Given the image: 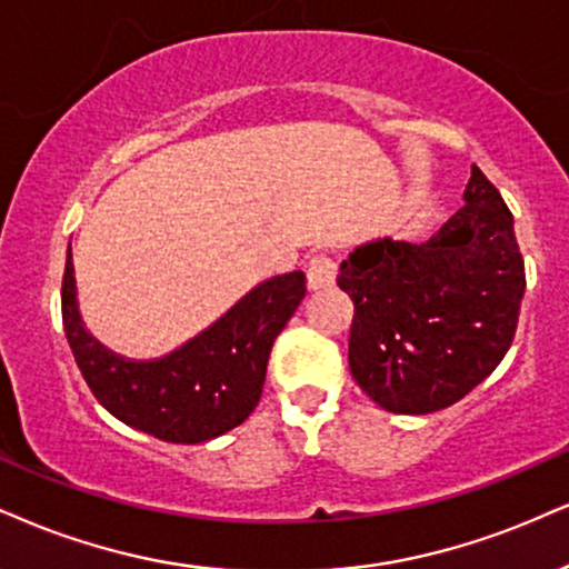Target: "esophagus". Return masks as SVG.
<instances>
[{
    "label": "esophagus",
    "instance_id": "esophagus-1",
    "mask_svg": "<svg viewBox=\"0 0 569 569\" xmlns=\"http://www.w3.org/2000/svg\"><path fill=\"white\" fill-rule=\"evenodd\" d=\"M335 277H338V263H335V258L327 256V252H319V256H313L311 261H308L306 279L311 290H327V287H332Z\"/></svg>",
    "mask_w": 569,
    "mask_h": 569
}]
</instances>
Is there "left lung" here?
I'll return each mask as SVG.
<instances>
[{"label": "left lung", "instance_id": "obj_1", "mask_svg": "<svg viewBox=\"0 0 569 569\" xmlns=\"http://www.w3.org/2000/svg\"><path fill=\"white\" fill-rule=\"evenodd\" d=\"M467 206L422 244L356 248L338 284L353 300L350 375L392 413H432L475 390L515 340L525 261L511 210L472 166Z\"/></svg>", "mask_w": 569, "mask_h": 569}]
</instances>
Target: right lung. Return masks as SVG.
Instances as JSON below:
<instances>
[{"label": "right lung", "instance_id": "1", "mask_svg": "<svg viewBox=\"0 0 569 569\" xmlns=\"http://www.w3.org/2000/svg\"><path fill=\"white\" fill-rule=\"evenodd\" d=\"M303 298V271L282 273L258 284L177 353L123 361L81 327L68 250L62 327L89 390L113 417L168 443H206L242 425L261 401L273 340Z\"/></svg>", "mask_w": 569, "mask_h": 569}]
</instances>
